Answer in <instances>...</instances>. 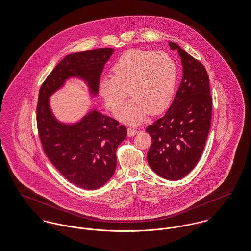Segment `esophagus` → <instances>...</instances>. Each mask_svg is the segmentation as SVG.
<instances>
[{"mask_svg":"<svg viewBox=\"0 0 251 251\" xmlns=\"http://www.w3.org/2000/svg\"><path fill=\"white\" fill-rule=\"evenodd\" d=\"M128 136L129 137H131V136H134L136 133H137V130L135 129V128H132V127H130V128H128Z\"/></svg>","mask_w":251,"mask_h":251,"instance_id":"obj_1","label":"esophagus"}]
</instances>
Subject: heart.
Returning <instances> with one entry per match:
<instances>
[{
    "mask_svg": "<svg viewBox=\"0 0 251 251\" xmlns=\"http://www.w3.org/2000/svg\"><path fill=\"white\" fill-rule=\"evenodd\" d=\"M112 76L102 77L98 91L108 110L116 113L127 97L130 100L117 117L129 124H139L148 113L166 109L176 84V66L165 52L130 50L112 67Z\"/></svg>",
    "mask_w": 251,
    "mask_h": 251,
    "instance_id": "1",
    "label": "heart"
}]
</instances>
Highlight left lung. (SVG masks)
<instances>
[{
	"instance_id": "1",
	"label": "left lung",
	"mask_w": 251,
	"mask_h": 251,
	"mask_svg": "<svg viewBox=\"0 0 251 251\" xmlns=\"http://www.w3.org/2000/svg\"><path fill=\"white\" fill-rule=\"evenodd\" d=\"M183 66L180 86L170 108L146 130L151 136L148 162L162 178L179 180L198 163L210 130L212 98L204 66L169 42Z\"/></svg>"
}]
</instances>
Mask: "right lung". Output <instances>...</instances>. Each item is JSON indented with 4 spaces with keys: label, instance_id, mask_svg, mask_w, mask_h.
Masks as SVG:
<instances>
[{
    "label": "right lung",
    "instance_id": "add662e5",
    "mask_svg": "<svg viewBox=\"0 0 251 251\" xmlns=\"http://www.w3.org/2000/svg\"><path fill=\"white\" fill-rule=\"evenodd\" d=\"M113 52L104 48L65 56L39 90L36 121L43 150L67 180L84 190H97L112 177L126 127L95 108L75 123L60 122L52 113L50 99L70 78L84 81L90 95L97 96L100 74Z\"/></svg>",
    "mask_w": 251,
    "mask_h": 251
}]
</instances>
